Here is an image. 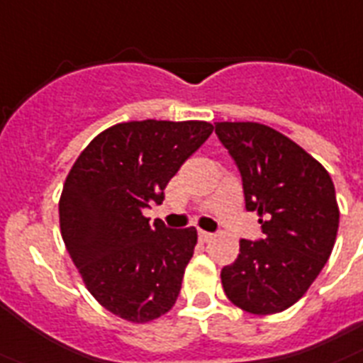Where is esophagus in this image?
I'll list each match as a JSON object with an SVG mask.
<instances>
[{
	"instance_id": "obj_1",
	"label": "esophagus",
	"mask_w": 363,
	"mask_h": 363,
	"mask_svg": "<svg viewBox=\"0 0 363 363\" xmlns=\"http://www.w3.org/2000/svg\"><path fill=\"white\" fill-rule=\"evenodd\" d=\"M197 234H199V240H201V242H203V243L210 242V240L214 238V234H212V233H206V230H199V233H197Z\"/></svg>"
}]
</instances>
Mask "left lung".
<instances>
[{
	"label": "left lung",
	"instance_id": "obj_1",
	"mask_svg": "<svg viewBox=\"0 0 363 363\" xmlns=\"http://www.w3.org/2000/svg\"><path fill=\"white\" fill-rule=\"evenodd\" d=\"M216 135L243 181L245 208L260 216V242L240 240L221 269L227 299L243 312L290 308L318 279L336 242L340 208L330 175L294 140L255 121H218Z\"/></svg>",
	"mask_w": 363,
	"mask_h": 363
}]
</instances>
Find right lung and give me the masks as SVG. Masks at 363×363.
<instances>
[{"label": "right lung", "instance_id": "add662e5", "mask_svg": "<svg viewBox=\"0 0 363 363\" xmlns=\"http://www.w3.org/2000/svg\"><path fill=\"white\" fill-rule=\"evenodd\" d=\"M208 121H127L96 136L73 162L59 201L60 234L86 290L130 323L172 310L197 230L149 225L144 208L212 135Z\"/></svg>", "mask_w": 363, "mask_h": 363}]
</instances>
